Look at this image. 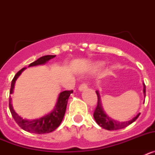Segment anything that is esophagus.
Wrapping results in <instances>:
<instances>
[{
	"label": "esophagus",
	"instance_id": "esophagus-1",
	"mask_svg": "<svg viewBox=\"0 0 155 155\" xmlns=\"http://www.w3.org/2000/svg\"><path fill=\"white\" fill-rule=\"evenodd\" d=\"M87 85H86V84H84H84H81L80 86H79L78 90L80 91H84V90L87 89Z\"/></svg>",
	"mask_w": 155,
	"mask_h": 155
}]
</instances>
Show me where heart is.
I'll use <instances>...</instances> for the list:
<instances>
[{
  "label": "heart",
  "mask_w": 155,
  "mask_h": 155,
  "mask_svg": "<svg viewBox=\"0 0 155 155\" xmlns=\"http://www.w3.org/2000/svg\"><path fill=\"white\" fill-rule=\"evenodd\" d=\"M104 65V64L102 62H98V64H96V68H102V66Z\"/></svg>",
  "instance_id": "b5f03b06"
}]
</instances>
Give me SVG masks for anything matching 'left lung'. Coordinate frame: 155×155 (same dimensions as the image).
Here are the masks:
<instances>
[{
  "mask_svg": "<svg viewBox=\"0 0 155 155\" xmlns=\"http://www.w3.org/2000/svg\"><path fill=\"white\" fill-rule=\"evenodd\" d=\"M143 94H144L145 97V92H146V87H145L144 83L143 84ZM97 96H98V104H97V107L95 109L94 112V120L96 121V123L98 124V125H99L100 127H102V128L105 129V130H120V129H124L125 127H127V126L130 125L131 124H133L137 119L139 117L140 114V113H138L136 116H134L132 120H130L128 121L125 122H121L118 121V120H116L114 119L111 118L109 115H107L105 113V112L104 111L103 107H102V102H101V97H100V94L98 91H96Z\"/></svg>",
  "mask_w": 155,
  "mask_h": 155,
  "instance_id": "8db88e82",
  "label": "left lung"
}]
</instances>
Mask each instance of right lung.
I'll return each instance as SVG.
<instances>
[{
    "label": "right lung",
    "mask_w": 155,
    "mask_h": 155,
    "mask_svg": "<svg viewBox=\"0 0 155 155\" xmlns=\"http://www.w3.org/2000/svg\"><path fill=\"white\" fill-rule=\"evenodd\" d=\"M56 55H46L40 57L33 63L29 64L28 68L30 67H35L38 65H43L48 61L54 58ZM25 68H22L21 70L18 72L14 77L13 80L12 81V85H11L10 94L14 92V87L15 84V81L18 78V77L21 75ZM71 93H73V91H64L59 94L58 98H57V103H56L54 109L50 112V113L42 116L39 119H35V120H27V119H23L20 116H18L15 111L14 110L13 106H12V99L11 96L9 97V109H10L11 113L13 116L14 120L18 124V125L21 127L22 130L29 133H33L37 134H43L50 133L52 131L55 130L56 129L61 125V122L64 119V114L66 112V108L68 105V101L69 96Z\"/></svg>",
    "instance_id": "1"
}]
</instances>
